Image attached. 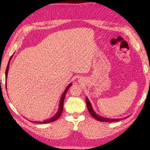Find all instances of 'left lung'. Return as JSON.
Listing matches in <instances>:
<instances>
[{
	"mask_svg": "<svg viewBox=\"0 0 150 150\" xmlns=\"http://www.w3.org/2000/svg\"><path fill=\"white\" fill-rule=\"evenodd\" d=\"M86 105H87V108L88 109L89 112L91 114V115L94 117L95 119L99 121H103V122H116V121H119L120 119L122 120V119H108V118H104V117H102L100 115H98L96 113L93 111V108H92L91 105L89 101L88 98H86Z\"/></svg>",
	"mask_w": 150,
	"mask_h": 150,
	"instance_id": "left-lung-1",
	"label": "left lung"
}]
</instances>
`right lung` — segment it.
Instances as JSON below:
<instances>
[{"mask_svg": "<svg viewBox=\"0 0 150 150\" xmlns=\"http://www.w3.org/2000/svg\"><path fill=\"white\" fill-rule=\"evenodd\" d=\"M11 59V58L9 59V60L8 62V66H7V68H6V78L7 79V75H8V69H9V61H10V60ZM72 84H69L68 87L66 88V89L65 90L63 94H62V96L61 97V98H60V106H59V109L58 110V111H57V113H56V115H55V116H54L53 117L51 118L50 119H47L46 120H44L43 121V122H37V123H39V124H45V123H50V122H53V121L56 120L57 119H58L60 117V116L61 115V114L62 113V111H63V104H64V98H65V96H66V94L67 93V91H68V89L71 87V86Z\"/></svg>", "mask_w": 150, "mask_h": 150, "instance_id": "1", "label": "right lung"}]
</instances>
